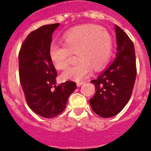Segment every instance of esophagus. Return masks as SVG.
<instances>
[{
	"label": "esophagus",
	"instance_id": "obj_1",
	"mask_svg": "<svg viewBox=\"0 0 151 151\" xmlns=\"http://www.w3.org/2000/svg\"><path fill=\"white\" fill-rule=\"evenodd\" d=\"M85 81H77V86L78 87H80L81 85H82Z\"/></svg>",
	"mask_w": 151,
	"mask_h": 151
}]
</instances>
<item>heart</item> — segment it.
I'll return each mask as SVG.
<instances>
[{
  "label": "heart",
  "instance_id": "b5f03b06",
  "mask_svg": "<svg viewBox=\"0 0 151 151\" xmlns=\"http://www.w3.org/2000/svg\"><path fill=\"white\" fill-rule=\"evenodd\" d=\"M63 45L52 43L48 56L52 66L59 70L67 67L71 53L77 52L78 62L63 74L64 80L80 81L92 73V68L100 70L107 64L113 52V41L110 33L93 24L74 27L63 36Z\"/></svg>",
  "mask_w": 151,
  "mask_h": 151
}]
</instances>
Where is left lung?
Listing matches in <instances>:
<instances>
[{
    "mask_svg": "<svg viewBox=\"0 0 151 151\" xmlns=\"http://www.w3.org/2000/svg\"><path fill=\"white\" fill-rule=\"evenodd\" d=\"M116 58L100 75L91 82L96 93L89 100L92 110L102 117L117 115L131 97L136 78L135 49L132 41L115 25Z\"/></svg>",
    "mask_w": 151,
    "mask_h": 151,
    "instance_id": "left-lung-1",
    "label": "left lung"
}]
</instances>
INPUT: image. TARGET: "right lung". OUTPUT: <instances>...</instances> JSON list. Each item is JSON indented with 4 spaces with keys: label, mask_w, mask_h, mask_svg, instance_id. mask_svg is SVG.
I'll list each match as a JSON object with an SVG mask.
<instances>
[{
    "label": "right lung",
    "mask_w": 151,
    "mask_h": 151,
    "mask_svg": "<svg viewBox=\"0 0 151 151\" xmlns=\"http://www.w3.org/2000/svg\"><path fill=\"white\" fill-rule=\"evenodd\" d=\"M59 26L45 25L32 31L19 53L20 84L27 103L34 113L45 118L61 114L77 88L73 81L56 86L57 73L48 56V48L52 34Z\"/></svg>",
    "instance_id": "add662e5"
}]
</instances>
